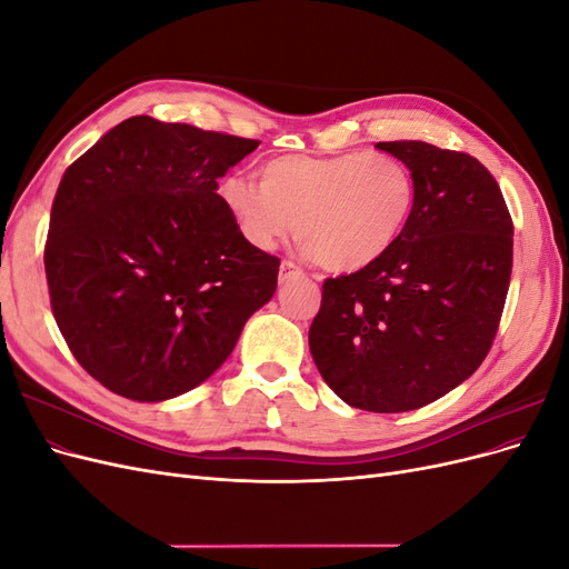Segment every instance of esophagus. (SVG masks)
I'll list each match as a JSON object with an SVG mask.
<instances>
[{
    "mask_svg": "<svg viewBox=\"0 0 569 569\" xmlns=\"http://www.w3.org/2000/svg\"><path fill=\"white\" fill-rule=\"evenodd\" d=\"M295 274H301V268H299V266H295L291 261H282V263H280V282H284V280H289V278H295Z\"/></svg>",
    "mask_w": 569,
    "mask_h": 569,
    "instance_id": "obj_1",
    "label": "esophagus"
}]
</instances>
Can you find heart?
Wrapping results in <instances>:
<instances>
[{"label": "heart", "mask_w": 569, "mask_h": 569, "mask_svg": "<svg viewBox=\"0 0 569 569\" xmlns=\"http://www.w3.org/2000/svg\"><path fill=\"white\" fill-rule=\"evenodd\" d=\"M220 197L251 244L272 249L299 222L308 256L327 270L356 272L401 239L416 206V180L389 153H287L266 161L258 182L228 176Z\"/></svg>", "instance_id": "heart-1"}]
</instances>
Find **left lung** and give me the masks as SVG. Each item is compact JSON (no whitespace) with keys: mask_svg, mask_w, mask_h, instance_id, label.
Returning <instances> with one entry per match:
<instances>
[{"mask_svg":"<svg viewBox=\"0 0 569 569\" xmlns=\"http://www.w3.org/2000/svg\"><path fill=\"white\" fill-rule=\"evenodd\" d=\"M416 180V206L380 261L325 280L308 330L316 366L343 403L416 410L481 366L501 322L512 220L501 187L470 153L380 142Z\"/></svg>","mask_w":569,"mask_h":569,"instance_id":"8db88e82","label":"left lung"}]
</instances>
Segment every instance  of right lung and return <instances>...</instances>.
<instances>
[{"label": "right lung", "mask_w": 569, "mask_h": 569, "mask_svg": "<svg viewBox=\"0 0 569 569\" xmlns=\"http://www.w3.org/2000/svg\"><path fill=\"white\" fill-rule=\"evenodd\" d=\"M256 147L134 116L68 166L44 247L51 313L113 393L159 403L199 387L272 299L280 261L218 194Z\"/></svg>", "instance_id": "obj_1"}]
</instances>
